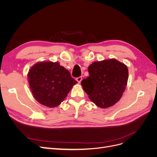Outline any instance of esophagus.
<instances>
[{"label": "esophagus", "mask_w": 157, "mask_h": 157, "mask_svg": "<svg viewBox=\"0 0 157 157\" xmlns=\"http://www.w3.org/2000/svg\"><path fill=\"white\" fill-rule=\"evenodd\" d=\"M81 80H82V77H81V76L78 77V78H76V81H78V83H81Z\"/></svg>", "instance_id": "34e87169"}]
</instances>
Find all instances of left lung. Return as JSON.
<instances>
[{"label": "left lung", "mask_w": 157, "mask_h": 157, "mask_svg": "<svg viewBox=\"0 0 157 157\" xmlns=\"http://www.w3.org/2000/svg\"><path fill=\"white\" fill-rule=\"evenodd\" d=\"M88 72L90 76L82 80L81 85L97 106L108 108L119 101L127 85L126 65L114 59L94 62Z\"/></svg>", "instance_id": "8db88e82"}]
</instances>
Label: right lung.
Returning a JSON list of instances; mask_svg holds the SVG:
<instances>
[{"label":"right lung","instance_id":"right-lung-1","mask_svg":"<svg viewBox=\"0 0 157 157\" xmlns=\"http://www.w3.org/2000/svg\"><path fill=\"white\" fill-rule=\"evenodd\" d=\"M27 76L33 97L48 108L59 106L78 83L69 71L57 62H37L30 68Z\"/></svg>","mask_w":157,"mask_h":157}]
</instances>
